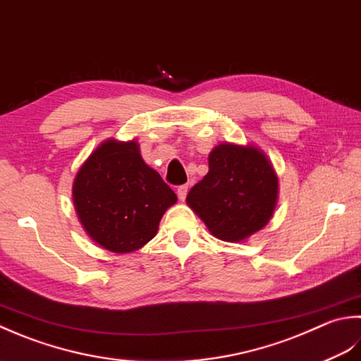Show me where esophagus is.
Here are the masks:
<instances>
[{
    "label": "esophagus",
    "mask_w": 361,
    "mask_h": 361,
    "mask_svg": "<svg viewBox=\"0 0 361 361\" xmlns=\"http://www.w3.org/2000/svg\"><path fill=\"white\" fill-rule=\"evenodd\" d=\"M187 193H188V185H180V187L178 188V196H179L180 201H185Z\"/></svg>",
    "instance_id": "34e87169"
}]
</instances>
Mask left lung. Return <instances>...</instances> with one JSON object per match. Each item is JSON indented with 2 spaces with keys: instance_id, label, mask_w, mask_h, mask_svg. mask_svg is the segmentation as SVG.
<instances>
[{
  "instance_id": "8db88e82",
  "label": "left lung",
  "mask_w": 361,
  "mask_h": 361,
  "mask_svg": "<svg viewBox=\"0 0 361 361\" xmlns=\"http://www.w3.org/2000/svg\"><path fill=\"white\" fill-rule=\"evenodd\" d=\"M277 195V174L259 148L221 143L209 154V173L190 190L187 204L213 237L238 243L268 224Z\"/></svg>"
}]
</instances>
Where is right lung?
<instances>
[{"mask_svg":"<svg viewBox=\"0 0 361 361\" xmlns=\"http://www.w3.org/2000/svg\"><path fill=\"white\" fill-rule=\"evenodd\" d=\"M176 201L174 191L145 164L135 140L102 142L73 182L80 224L115 254L137 251L156 237L161 216Z\"/></svg>","mask_w":361,"mask_h":361,"instance_id":"obj_1","label":"right lung"}]
</instances>
